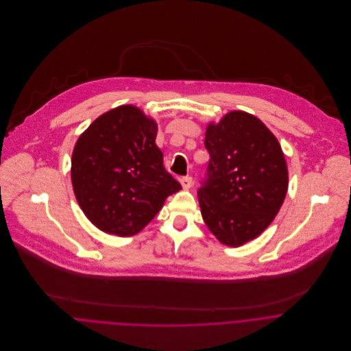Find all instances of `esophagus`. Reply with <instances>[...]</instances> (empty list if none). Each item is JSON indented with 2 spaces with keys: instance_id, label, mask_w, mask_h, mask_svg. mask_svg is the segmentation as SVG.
Listing matches in <instances>:
<instances>
[{
  "instance_id": "34e87169",
  "label": "esophagus",
  "mask_w": 351,
  "mask_h": 351,
  "mask_svg": "<svg viewBox=\"0 0 351 351\" xmlns=\"http://www.w3.org/2000/svg\"><path fill=\"white\" fill-rule=\"evenodd\" d=\"M180 182H181V185H182L184 189H189V188H192V185H193V178L189 177V176H186V177H182V178L180 180Z\"/></svg>"
}]
</instances>
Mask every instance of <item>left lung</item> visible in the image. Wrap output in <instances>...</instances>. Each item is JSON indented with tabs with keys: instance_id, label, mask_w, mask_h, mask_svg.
Segmentation results:
<instances>
[{
	"instance_id": "1",
	"label": "left lung",
	"mask_w": 351,
	"mask_h": 351,
	"mask_svg": "<svg viewBox=\"0 0 351 351\" xmlns=\"http://www.w3.org/2000/svg\"><path fill=\"white\" fill-rule=\"evenodd\" d=\"M209 163L197 192L202 219L227 246L256 238L278 213L288 167L276 136L255 116L227 113L205 132Z\"/></svg>"
}]
</instances>
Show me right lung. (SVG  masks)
<instances>
[{"label": "right lung", "mask_w": 351, "mask_h": 351, "mask_svg": "<svg viewBox=\"0 0 351 351\" xmlns=\"http://www.w3.org/2000/svg\"><path fill=\"white\" fill-rule=\"evenodd\" d=\"M156 123L132 105L96 119L78 138L71 182L86 217L104 232L130 237L145 228L181 185L163 166Z\"/></svg>", "instance_id": "obj_1"}]
</instances>
